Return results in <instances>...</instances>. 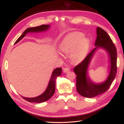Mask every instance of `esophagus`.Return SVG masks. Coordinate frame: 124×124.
<instances>
[{
    "mask_svg": "<svg viewBox=\"0 0 124 124\" xmlns=\"http://www.w3.org/2000/svg\"><path fill=\"white\" fill-rule=\"evenodd\" d=\"M70 70V68H68V67H66V68H63V72L64 73L68 72Z\"/></svg>",
    "mask_w": 124,
    "mask_h": 124,
    "instance_id": "obj_1",
    "label": "esophagus"
}]
</instances>
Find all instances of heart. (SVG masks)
Instances as JSON below:
<instances>
[{"label":"heart","instance_id":"obj_1","mask_svg":"<svg viewBox=\"0 0 124 124\" xmlns=\"http://www.w3.org/2000/svg\"><path fill=\"white\" fill-rule=\"evenodd\" d=\"M89 40L84 37L83 33H70L61 44L60 50L64 55H70L73 64H78L84 59L89 49Z\"/></svg>","mask_w":124,"mask_h":124}]
</instances>
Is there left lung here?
Here are the masks:
<instances>
[{
  "label": "left lung",
  "mask_w": 124,
  "mask_h": 124,
  "mask_svg": "<svg viewBox=\"0 0 124 124\" xmlns=\"http://www.w3.org/2000/svg\"><path fill=\"white\" fill-rule=\"evenodd\" d=\"M96 47L87 54L83 61L75 67L74 72L77 75L76 85L77 92L82 96L92 98L104 93L112 84L117 72L116 49L112 40L106 31L100 27L97 28ZM98 47H103L107 51L111 60V70L107 80L100 85H95L90 80L87 75V70L92 56Z\"/></svg>",
  "instance_id": "1"
}]
</instances>
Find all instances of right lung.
I'll use <instances>...</instances> for the list:
<instances>
[{
	"label": "right lung",
	"mask_w": 124,
	"mask_h": 124,
	"mask_svg": "<svg viewBox=\"0 0 124 124\" xmlns=\"http://www.w3.org/2000/svg\"><path fill=\"white\" fill-rule=\"evenodd\" d=\"M50 27L49 25H46V24H43L40 26H37L35 27H31V28H28L23 33V34L21 35V36L18 38V39L16 41L15 44L17 43L18 41L21 40L23 38L27 33L29 32H41V31H44L47 30V29ZM62 73V68H57L54 70L51 75V79L49 81V85L47 87L46 90L44 92L43 94L40 95L38 97H34V98H26L22 97L26 100L27 101H28L29 102H37V103H41L44 102L49 100L51 98L55 92V83L57 77L60 76L61 74Z\"/></svg>",
	"instance_id": "1"
}]
</instances>
